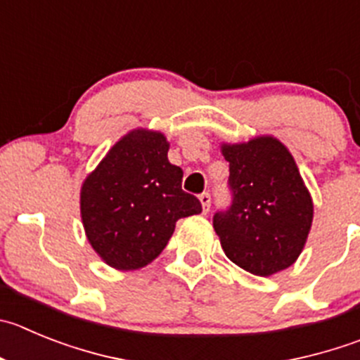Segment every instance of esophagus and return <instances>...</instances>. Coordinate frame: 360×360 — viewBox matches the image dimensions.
<instances>
[{"label":"esophagus","instance_id":"34e87169","mask_svg":"<svg viewBox=\"0 0 360 360\" xmlns=\"http://www.w3.org/2000/svg\"><path fill=\"white\" fill-rule=\"evenodd\" d=\"M199 199H200V204H202V211H204V213H207V211H210V207H211V195L204 191V193H200V195H199Z\"/></svg>","mask_w":360,"mask_h":360}]
</instances>
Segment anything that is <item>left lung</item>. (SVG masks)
Wrapping results in <instances>:
<instances>
[{
	"label": "left lung",
	"instance_id": "8db88e82",
	"mask_svg": "<svg viewBox=\"0 0 360 360\" xmlns=\"http://www.w3.org/2000/svg\"><path fill=\"white\" fill-rule=\"evenodd\" d=\"M231 204L213 214L226 256L259 277L297 261L312 221V200L290 150L261 136L224 146Z\"/></svg>",
	"mask_w": 360,
	"mask_h": 360
}]
</instances>
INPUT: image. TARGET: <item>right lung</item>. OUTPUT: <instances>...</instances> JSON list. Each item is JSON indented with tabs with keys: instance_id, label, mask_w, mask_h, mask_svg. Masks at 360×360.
<instances>
[{
	"instance_id": "right-lung-1",
	"label": "right lung",
	"mask_w": 360,
	"mask_h": 360,
	"mask_svg": "<svg viewBox=\"0 0 360 360\" xmlns=\"http://www.w3.org/2000/svg\"><path fill=\"white\" fill-rule=\"evenodd\" d=\"M167 153L161 133L131 131L83 183L86 238L110 266H146L167 247L179 218L202 211L200 200L183 190V170Z\"/></svg>"
}]
</instances>
